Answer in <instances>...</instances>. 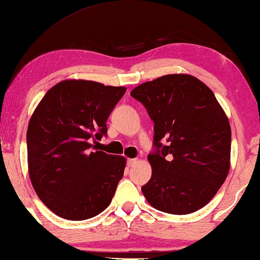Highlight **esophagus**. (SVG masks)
I'll list each match as a JSON object with an SVG mask.
<instances>
[{
	"label": "esophagus",
	"mask_w": 260,
	"mask_h": 260,
	"mask_svg": "<svg viewBox=\"0 0 260 260\" xmlns=\"http://www.w3.org/2000/svg\"><path fill=\"white\" fill-rule=\"evenodd\" d=\"M126 163H127V167H134L137 163V159L136 158H129V159H127Z\"/></svg>",
	"instance_id": "obj_1"
}]
</instances>
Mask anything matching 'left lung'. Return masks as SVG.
I'll list each match as a JSON object with an SVG mask.
<instances>
[{"label":"left lung","mask_w":260,"mask_h":260,"mask_svg":"<svg viewBox=\"0 0 260 260\" xmlns=\"http://www.w3.org/2000/svg\"><path fill=\"white\" fill-rule=\"evenodd\" d=\"M130 94L154 122L156 150L148 156L151 179L142 193L161 212H197L214 198L230 172L225 111L211 88L190 74H167L138 85ZM162 138L168 146L160 143Z\"/></svg>","instance_id":"obj_1"}]
</instances>
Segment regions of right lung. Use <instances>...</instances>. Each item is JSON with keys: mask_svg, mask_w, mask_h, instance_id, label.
<instances>
[{"mask_svg": "<svg viewBox=\"0 0 260 260\" xmlns=\"http://www.w3.org/2000/svg\"><path fill=\"white\" fill-rule=\"evenodd\" d=\"M125 91L67 79L49 88L34 110L27 130L28 172L35 193L60 218H93L111 202L126 158L92 151L90 142L108 133L106 120Z\"/></svg>", "mask_w": 260, "mask_h": 260, "instance_id": "obj_1", "label": "right lung"}]
</instances>
